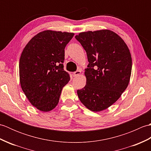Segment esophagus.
Listing matches in <instances>:
<instances>
[{"instance_id": "34e87169", "label": "esophagus", "mask_w": 151, "mask_h": 151, "mask_svg": "<svg viewBox=\"0 0 151 151\" xmlns=\"http://www.w3.org/2000/svg\"><path fill=\"white\" fill-rule=\"evenodd\" d=\"M81 70H76V71L74 72V73H73V77H76V76H78V75H81Z\"/></svg>"}]
</instances>
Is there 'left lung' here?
Returning a JSON list of instances; mask_svg holds the SVG:
<instances>
[{"mask_svg": "<svg viewBox=\"0 0 151 151\" xmlns=\"http://www.w3.org/2000/svg\"><path fill=\"white\" fill-rule=\"evenodd\" d=\"M86 50L89 64L86 85L77 90L80 101L89 110L101 111L116 102L129 84L132 57L122 38L110 30L76 35Z\"/></svg>", "mask_w": 151, "mask_h": 151, "instance_id": "left-lung-1", "label": "left lung"}]
</instances>
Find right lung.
Returning a JSON list of instances; mask_svg holds the SVG:
<instances>
[{
	"instance_id": "obj_1",
	"label": "right lung",
	"mask_w": 151,
	"mask_h": 151,
	"mask_svg": "<svg viewBox=\"0 0 151 151\" xmlns=\"http://www.w3.org/2000/svg\"><path fill=\"white\" fill-rule=\"evenodd\" d=\"M74 33L45 30L24 48L19 60L21 88L32 105L42 111L58 104L62 88L70 81L63 70L65 48Z\"/></svg>"
}]
</instances>
